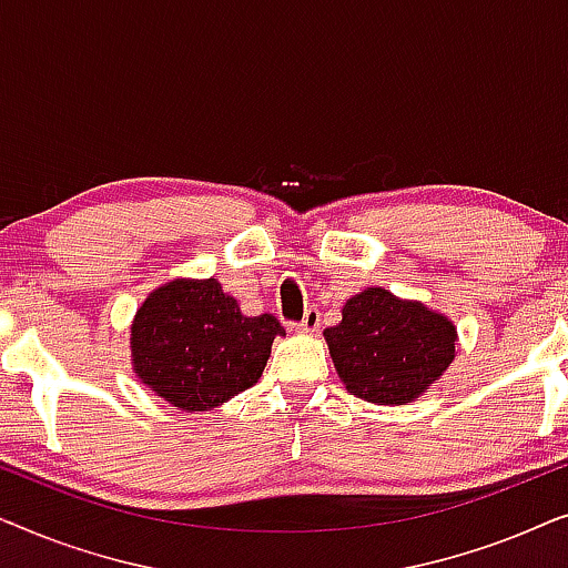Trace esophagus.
<instances>
[{"label": "esophagus", "instance_id": "1", "mask_svg": "<svg viewBox=\"0 0 568 568\" xmlns=\"http://www.w3.org/2000/svg\"><path fill=\"white\" fill-rule=\"evenodd\" d=\"M317 328H321V313H317V307H310L305 317H302V323H297V331L315 333Z\"/></svg>", "mask_w": 568, "mask_h": 568}]
</instances>
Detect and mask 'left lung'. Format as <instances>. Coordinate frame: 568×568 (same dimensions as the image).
I'll list each match as a JSON object with an SVG mask.
<instances>
[{
  "label": "left lung",
  "mask_w": 568,
  "mask_h": 568,
  "mask_svg": "<svg viewBox=\"0 0 568 568\" xmlns=\"http://www.w3.org/2000/svg\"><path fill=\"white\" fill-rule=\"evenodd\" d=\"M323 336L348 393L377 406H406L453 364L457 328L422 302L367 286L346 300L341 323Z\"/></svg>",
  "instance_id": "1"
}]
</instances>
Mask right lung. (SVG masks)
Masks as SVG:
<instances>
[{"label":"right lung","mask_w":568,"mask_h":568,"mask_svg":"<svg viewBox=\"0 0 568 568\" xmlns=\"http://www.w3.org/2000/svg\"><path fill=\"white\" fill-rule=\"evenodd\" d=\"M276 336L274 315H243L216 278H173L136 310L131 364L175 408L212 410L258 383Z\"/></svg>","instance_id":"add662e5"}]
</instances>
